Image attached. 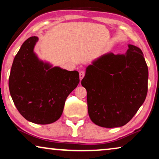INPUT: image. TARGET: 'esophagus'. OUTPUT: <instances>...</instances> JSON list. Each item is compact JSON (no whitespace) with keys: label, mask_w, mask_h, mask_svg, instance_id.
I'll return each mask as SVG.
<instances>
[{"label":"esophagus","mask_w":159,"mask_h":159,"mask_svg":"<svg viewBox=\"0 0 159 159\" xmlns=\"http://www.w3.org/2000/svg\"><path fill=\"white\" fill-rule=\"evenodd\" d=\"M84 77V72L83 71H80V80H82L83 79V77Z\"/></svg>","instance_id":"obj_1"}]
</instances>
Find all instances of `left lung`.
<instances>
[{"mask_svg":"<svg viewBox=\"0 0 159 159\" xmlns=\"http://www.w3.org/2000/svg\"><path fill=\"white\" fill-rule=\"evenodd\" d=\"M128 47L125 54L108 53L98 58L82 80L89 116L100 127L125 125L146 98L148 69L143 53L133 45Z\"/></svg>","mask_w":159,"mask_h":159,"instance_id":"1","label":"left lung"}]
</instances>
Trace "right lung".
I'll return each instance as SVG.
<instances>
[{"label":"right lung","mask_w":159,"mask_h":159,"mask_svg":"<svg viewBox=\"0 0 159 159\" xmlns=\"http://www.w3.org/2000/svg\"><path fill=\"white\" fill-rule=\"evenodd\" d=\"M38 37L26 40L15 56L8 80L11 96L21 116L38 125L55 122L66 98L80 82L77 71L52 67L34 53Z\"/></svg>","instance_id":"right-lung-1"}]
</instances>
